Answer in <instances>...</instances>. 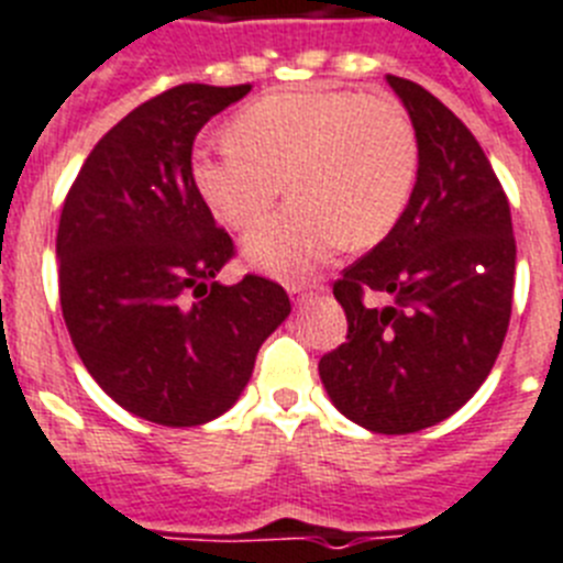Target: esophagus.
I'll return each mask as SVG.
<instances>
[{"mask_svg": "<svg viewBox=\"0 0 563 563\" xmlns=\"http://www.w3.org/2000/svg\"><path fill=\"white\" fill-rule=\"evenodd\" d=\"M317 291H320V286H302V283H291V286H288V295H291V300H295L297 306L309 300L311 295H317Z\"/></svg>", "mask_w": 563, "mask_h": 563, "instance_id": "34e87169", "label": "esophagus"}]
</instances>
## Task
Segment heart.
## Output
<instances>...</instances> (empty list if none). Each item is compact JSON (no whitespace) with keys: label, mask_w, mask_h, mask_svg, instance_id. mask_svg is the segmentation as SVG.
<instances>
[{"label":"heart","mask_w":563,"mask_h":563,"mask_svg":"<svg viewBox=\"0 0 563 563\" xmlns=\"http://www.w3.org/2000/svg\"><path fill=\"white\" fill-rule=\"evenodd\" d=\"M419 169V139L390 96L334 87L272 92L243 107L229 141L198 146L192 178L218 218L249 229L288 184L295 200L246 238V257L286 280L331 254L374 246L397 227Z\"/></svg>","instance_id":"heart-1"}]
</instances>
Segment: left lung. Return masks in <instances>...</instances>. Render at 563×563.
Segmentation results:
<instances>
[{
	"instance_id": "left-lung-1",
	"label": "left lung",
	"mask_w": 563,
	"mask_h": 563,
	"mask_svg": "<svg viewBox=\"0 0 563 563\" xmlns=\"http://www.w3.org/2000/svg\"><path fill=\"white\" fill-rule=\"evenodd\" d=\"M388 85L417 130V187L397 227L334 283L349 334L320 379L351 422L394 437L448 419L487 379L510 325L516 238L471 130L417 81Z\"/></svg>"
}]
</instances>
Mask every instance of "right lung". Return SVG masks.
I'll return each mask as SVG.
<instances>
[{
  "instance_id": "obj_1",
  "label": "right lung",
  "mask_w": 563,
  "mask_h": 563,
  "mask_svg": "<svg viewBox=\"0 0 563 563\" xmlns=\"http://www.w3.org/2000/svg\"><path fill=\"white\" fill-rule=\"evenodd\" d=\"M252 85H178L92 146L62 207L58 300L90 376L124 410L192 428L238 402L263 340L291 311L261 275L221 286L234 257L192 178V144Z\"/></svg>"
}]
</instances>
